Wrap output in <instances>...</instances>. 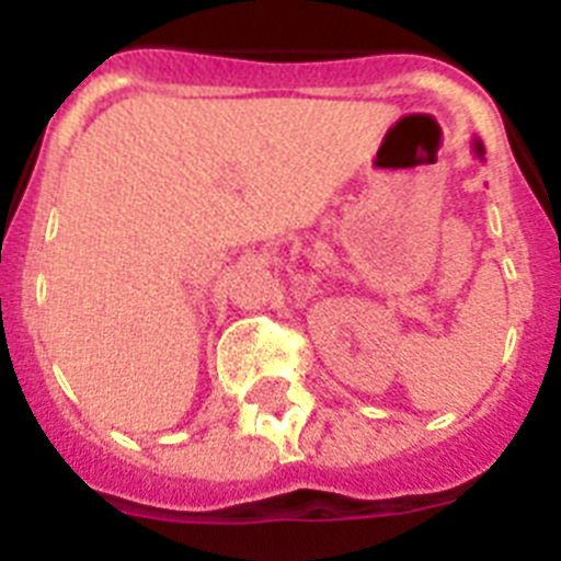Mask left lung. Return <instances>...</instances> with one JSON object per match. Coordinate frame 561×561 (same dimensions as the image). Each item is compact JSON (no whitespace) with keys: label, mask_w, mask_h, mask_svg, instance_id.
I'll list each match as a JSON object with an SVG mask.
<instances>
[{"label":"left lung","mask_w":561,"mask_h":561,"mask_svg":"<svg viewBox=\"0 0 561 561\" xmlns=\"http://www.w3.org/2000/svg\"><path fill=\"white\" fill-rule=\"evenodd\" d=\"M472 148H474V153H478L480 160H483V153H485V151H483V142H480V140H474V142H472Z\"/></svg>","instance_id":"8db88e82"}]
</instances>
